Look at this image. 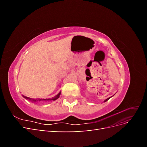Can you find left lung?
Listing matches in <instances>:
<instances>
[{
	"instance_id": "8db88e82",
	"label": "left lung",
	"mask_w": 147,
	"mask_h": 147,
	"mask_svg": "<svg viewBox=\"0 0 147 147\" xmlns=\"http://www.w3.org/2000/svg\"><path fill=\"white\" fill-rule=\"evenodd\" d=\"M110 97H109V98H108V99H107L106 100H104V102H106V101H107V100H109V99L110 98Z\"/></svg>"
}]
</instances>
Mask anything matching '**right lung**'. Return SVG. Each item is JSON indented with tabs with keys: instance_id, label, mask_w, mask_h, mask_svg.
Instances as JSON below:
<instances>
[{
	"instance_id": "obj_1",
	"label": "right lung",
	"mask_w": 147,
	"mask_h": 147,
	"mask_svg": "<svg viewBox=\"0 0 147 147\" xmlns=\"http://www.w3.org/2000/svg\"><path fill=\"white\" fill-rule=\"evenodd\" d=\"M60 94H61V92L59 93L58 94L56 95L55 97H53V98H51V99H34L29 98V97L24 96H23V97H24V98H25V99H29V100H31V101L35 102H40V101H43V100H44V101H47V100H56V99H57L59 98Z\"/></svg>"
}]
</instances>
